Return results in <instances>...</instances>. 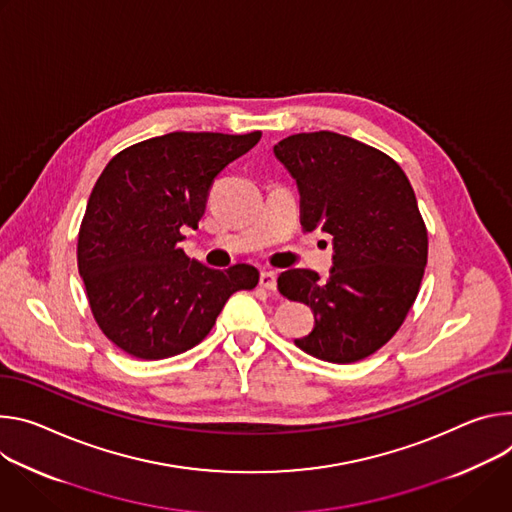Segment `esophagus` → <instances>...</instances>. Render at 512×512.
<instances>
[{
	"instance_id": "esophagus-1",
	"label": "esophagus",
	"mask_w": 512,
	"mask_h": 512,
	"mask_svg": "<svg viewBox=\"0 0 512 512\" xmlns=\"http://www.w3.org/2000/svg\"><path fill=\"white\" fill-rule=\"evenodd\" d=\"M260 287H264L266 291H274L276 289V274H274V270H262L260 272Z\"/></svg>"
}]
</instances>
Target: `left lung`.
<instances>
[{
    "label": "left lung",
    "mask_w": 512,
    "mask_h": 512,
    "mask_svg": "<svg viewBox=\"0 0 512 512\" xmlns=\"http://www.w3.org/2000/svg\"><path fill=\"white\" fill-rule=\"evenodd\" d=\"M274 156L297 181L303 230L333 236L327 278L307 268L278 276V291L315 313L295 344L333 364L364 360L403 325L421 287L427 230L415 191L390 156L342 134H295Z\"/></svg>",
    "instance_id": "1"
}]
</instances>
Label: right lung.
I'll return each instance as SVG.
<instances>
[{"label":"right lung","mask_w":512,"mask_h":512,"mask_svg":"<svg viewBox=\"0 0 512 512\" xmlns=\"http://www.w3.org/2000/svg\"><path fill=\"white\" fill-rule=\"evenodd\" d=\"M260 132H170L113 156L97 179L77 260L101 331L126 354L162 360L197 346L225 301L258 285V270L191 260L179 244L197 230L209 187L252 150Z\"/></svg>","instance_id":"obj_1"}]
</instances>
